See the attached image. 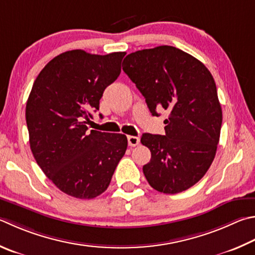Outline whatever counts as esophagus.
<instances>
[{"mask_svg":"<svg viewBox=\"0 0 255 255\" xmlns=\"http://www.w3.org/2000/svg\"><path fill=\"white\" fill-rule=\"evenodd\" d=\"M127 139H128V145L130 146V147L137 146L138 143H139V141H140L139 137H136V136H128Z\"/></svg>","mask_w":255,"mask_h":255,"instance_id":"34e87169","label":"esophagus"}]
</instances>
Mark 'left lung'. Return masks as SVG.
Segmentation results:
<instances>
[{
	"mask_svg": "<svg viewBox=\"0 0 255 255\" xmlns=\"http://www.w3.org/2000/svg\"><path fill=\"white\" fill-rule=\"evenodd\" d=\"M123 70L152 116L169 114L164 136H141L151 152L142 167L147 182L160 193L186 191L206 174L220 140L222 108L213 76L200 60L170 45L128 54Z\"/></svg>",
	"mask_w": 255,
	"mask_h": 255,
	"instance_id": "left-lung-1",
	"label": "left lung"
}]
</instances>
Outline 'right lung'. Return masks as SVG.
I'll list each match as a JSON object with an SVG mask.
<instances>
[{"mask_svg":"<svg viewBox=\"0 0 255 255\" xmlns=\"http://www.w3.org/2000/svg\"><path fill=\"white\" fill-rule=\"evenodd\" d=\"M126 52L106 55L71 50L45 66L26 101L30 147L60 191L90 200L108 188L127 149L123 133L88 131L106 88L117 79Z\"/></svg>","mask_w":255,"mask_h":255,"instance_id":"obj_1","label":"right lung"}]
</instances>
